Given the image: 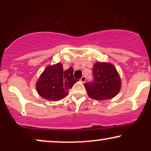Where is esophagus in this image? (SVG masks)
<instances>
[{
	"label": "esophagus",
	"instance_id": "34e87169",
	"mask_svg": "<svg viewBox=\"0 0 151 151\" xmlns=\"http://www.w3.org/2000/svg\"><path fill=\"white\" fill-rule=\"evenodd\" d=\"M86 79V78L85 76H83V77H81V78L80 79V81H81V82L84 83V82H85Z\"/></svg>",
	"mask_w": 151,
	"mask_h": 151
}]
</instances>
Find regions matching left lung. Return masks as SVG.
Returning <instances> with one entry per match:
<instances>
[{"label": "left lung", "instance_id": "1", "mask_svg": "<svg viewBox=\"0 0 151 151\" xmlns=\"http://www.w3.org/2000/svg\"><path fill=\"white\" fill-rule=\"evenodd\" d=\"M92 71L93 80L84 84L89 97L96 100L114 97L121 88V79L115 67L109 63L96 62Z\"/></svg>", "mask_w": 151, "mask_h": 151}]
</instances>
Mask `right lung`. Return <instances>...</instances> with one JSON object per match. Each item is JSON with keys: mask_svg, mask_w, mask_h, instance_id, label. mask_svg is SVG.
<instances>
[{"mask_svg": "<svg viewBox=\"0 0 151 151\" xmlns=\"http://www.w3.org/2000/svg\"><path fill=\"white\" fill-rule=\"evenodd\" d=\"M74 70H63L60 63L49 66L38 79L36 87L42 97L50 101H58L69 94V90L79 80L74 77Z\"/></svg>", "mask_w": 151, "mask_h": 151, "instance_id": "obj_1", "label": "right lung"}]
</instances>
